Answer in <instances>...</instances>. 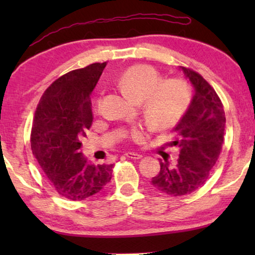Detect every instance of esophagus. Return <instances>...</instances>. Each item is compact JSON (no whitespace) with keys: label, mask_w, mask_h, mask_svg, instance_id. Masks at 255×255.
<instances>
[{"label":"esophagus","mask_w":255,"mask_h":255,"mask_svg":"<svg viewBox=\"0 0 255 255\" xmlns=\"http://www.w3.org/2000/svg\"><path fill=\"white\" fill-rule=\"evenodd\" d=\"M125 155H127L128 158L133 159V160H139V159L142 158L141 154H138V153H133V152H128V153H127V154H125Z\"/></svg>","instance_id":"esophagus-1"}]
</instances>
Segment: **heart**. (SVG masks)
I'll return each mask as SVG.
<instances>
[{
    "mask_svg": "<svg viewBox=\"0 0 255 255\" xmlns=\"http://www.w3.org/2000/svg\"><path fill=\"white\" fill-rule=\"evenodd\" d=\"M118 86L125 95L137 102L142 101V114L149 123L160 128L172 127L183 116L191 102V90L186 80L169 78L162 80L158 71L147 65L128 68L118 79ZM102 110V100L94 103V113ZM127 137L134 144L146 138L142 128H134Z\"/></svg>",
    "mask_w": 255,
    "mask_h": 255,
    "instance_id": "1",
    "label": "heart"
}]
</instances>
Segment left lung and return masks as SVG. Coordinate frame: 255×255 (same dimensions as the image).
I'll list each match as a JSON object with an SVG mask.
<instances>
[{
    "mask_svg": "<svg viewBox=\"0 0 255 255\" xmlns=\"http://www.w3.org/2000/svg\"><path fill=\"white\" fill-rule=\"evenodd\" d=\"M195 88L186 114L173 128L180 155L175 167L160 161V172L152 179L155 189L169 196H183L207 182L221 154L225 130V111L217 93L193 69L181 67Z\"/></svg>",
    "mask_w": 255,
    "mask_h": 255,
    "instance_id": "8db88e82",
    "label": "left lung"
}]
</instances>
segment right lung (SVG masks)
Listing matches in <instances>:
<instances>
[{"instance_id": "1", "label": "right lung", "mask_w": 255, "mask_h": 255, "mask_svg": "<svg viewBox=\"0 0 255 255\" xmlns=\"http://www.w3.org/2000/svg\"><path fill=\"white\" fill-rule=\"evenodd\" d=\"M107 62H95L55 80L38 103L31 130V149L48 182L60 196L82 201L101 191L114 165H90L80 152L93 124L89 97Z\"/></svg>"}]
</instances>
